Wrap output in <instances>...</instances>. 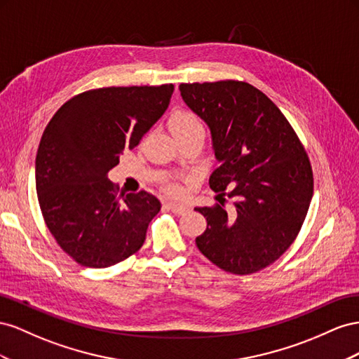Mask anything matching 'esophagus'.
I'll use <instances>...</instances> for the list:
<instances>
[{"mask_svg": "<svg viewBox=\"0 0 359 359\" xmlns=\"http://www.w3.org/2000/svg\"><path fill=\"white\" fill-rule=\"evenodd\" d=\"M168 208L176 215H183L189 210L188 204H182V203H176V201H168Z\"/></svg>", "mask_w": 359, "mask_h": 359, "instance_id": "34e87169", "label": "esophagus"}]
</instances>
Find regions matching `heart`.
Instances as JSON below:
<instances>
[{
	"instance_id": "obj_1",
	"label": "heart",
	"mask_w": 359,
	"mask_h": 359,
	"mask_svg": "<svg viewBox=\"0 0 359 359\" xmlns=\"http://www.w3.org/2000/svg\"><path fill=\"white\" fill-rule=\"evenodd\" d=\"M168 125L174 137L196 134V132H201V134H204V126H203L201 118L191 111L180 109V111L172 112ZM167 191L171 194H177L179 188L177 185H174V183H167Z\"/></svg>"
}]
</instances>
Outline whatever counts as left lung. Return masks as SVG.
<instances>
[{"mask_svg": "<svg viewBox=\"0 0 359 359\" xmlns=\"http://www.w3.org/2000/svg\"><path fill=\"white\" fill-rule=\"evenodd\" d=\"M179 90L210 129L219 167L209 185L217 197L233 200L230 210L196 208L208 221L197 247L224 271L257 272L280 259L302 227L313 197L309 156L278 107L251 84L218 81Z\"/></svg>", "mask_w": 359, "mask_h": 359, "instance_id": "obj_1", "label": "left lung"}]
</instances>
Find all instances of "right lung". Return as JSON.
Here are the masks:
<instances>
[{"label": "right lung", "mask_w": 359, "mask_h": 359, "mask_svg": "<svg viewBox=\"0 0 359 359\" xmlns=\"http://www.w3.org/2000/svg\"><path fill=\"white\" fill-rule=\"evenodd\" d=\"M172 91V84L84 91L48 123L36 156L37 198L49 231L79 264L108 268L144 243L161 201L141 191L118 203L108 171L162 117Z\"/></svg>", "instance_id": "add662e5"}]
</instances>
